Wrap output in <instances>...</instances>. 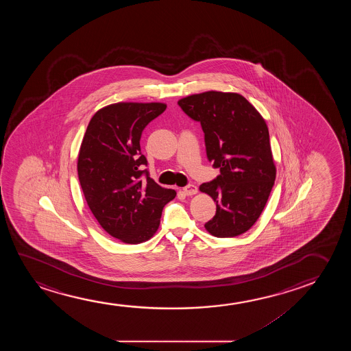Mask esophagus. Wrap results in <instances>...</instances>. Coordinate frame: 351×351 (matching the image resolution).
<instances>
[{
  "label": "esophagus",
  "instance_id": "esophagus-1",
  "mask_svg": "<svg viewBox=\"0 0 351 351\" xmlns=\"http://www.w3.org/2000/svg\"><path fill=\"white\" fill-rule=\"evenodd\" d=\"M183 193L186 195H194V194L197 193V187L194 186V184H187L186 187L183 188Z\"/></svg>",
  "mask_w": 351,
  "mask_h": 351
}]
</instances>
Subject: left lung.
I'll return each mask as SVG.
<instances>
[{"instance_id":"obj_1","label":"left lung","mask_w":351,"mask_h":351,"mask_svg":"<svg viewBox=\"0 0 351 351\" xmlns=\"http://www.w3.org/2000/svg\"><path fill=\"white\" fill-rule=\"evenodd\" d=\"M178 106L200 122L207 159L221 171L200 186L217 206L205 228L221 239L241 235L258 221L276 180L266 122L239 93L204 92L180 99Z\"/></svg>"}]
</instances>
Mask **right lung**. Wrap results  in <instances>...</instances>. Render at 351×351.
Here are the masks:
<instances>
[{
	"label": "right lung",
	"instance_id": "1",
	"mask_svg": "<svg viewBox=\"0 0 351 351\" xmlns=\"http://www.w3.org/2000/svg\"><path fill=\"white\" fill-rule=\"evenodd\" d=\"M163 103H116L97 111L84 135L77 176L93 216L109 235L136 245L158 229L163 207L176 197L149 178L140 149L145 127Z\"/></svg>",
	"mask_w": 351,
	"mask_h": 351
}]
</instances>
